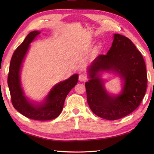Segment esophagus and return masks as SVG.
<instances>
[{
    "instance_id": "obj_1",
    "label": "esophagus",
    "mask_w": 154,
    "mask_h": 154,
    "mask_svg": "<svg viewBox=\"0 0 154 154\" xmlns=\"http://www.w3.org/2000/svg\"><path fill=\"white\" fill-rule=\"evenodd\" d=\"M78 79H79V80H80V82H86V80H87V78L85 75V74H79Z\"/></svg>"
}]
</instances>
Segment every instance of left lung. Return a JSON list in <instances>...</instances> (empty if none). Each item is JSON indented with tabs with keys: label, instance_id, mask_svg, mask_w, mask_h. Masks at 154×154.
I'll return each mask as SVG.
<instances>
[{
	"label": "left lung",
	"instance_id": "left-lung-1",
	"mask_svg": "<svg viewBox=\"0 0 154 154\" xmlns=\"http://www.w3.org/2000/svg\"><path fill=\"white\" fill-rule=\"evenodd\" d=\"M112 69L125 80L122 94L109 96L97 75L101 70ZM91 80L85 83L87 103L93 113L107 120L122 118L136 110L145 94L147 87L146 65L143 56L127 37L114 34L106 54H100L91 63Z\"/></svg>",
	"mask_w": 154,
	"mask_h": 154
}]
</instances>
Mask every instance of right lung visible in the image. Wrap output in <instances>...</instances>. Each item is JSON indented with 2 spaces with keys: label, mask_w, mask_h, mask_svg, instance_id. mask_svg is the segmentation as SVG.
Wrapping results in <instances>:
<instances>
[{
  "label": "right lung",
  "mask_w": 154,
  "mask_h": 154,
  "mask_svg": "<svg viewBox=\"0 0 154 154\" xmlns=\"http://www.w3.org/2000/svg\"><path fill=\"white\" fill-rule=\"evenodd\" d=\"M38 34L40 32L37 31L29 32L24 42L14 51L9 69L8 84L14 108L29 119L48 121L55 119L61 113L66 96L77 84L78 75L74 74L67 80L56 85L49 92L43 104L35 106L27 100L20 86V70L29 44Z\"/></svg>",
  "instance_id": "add662e5"
}]
</instances>
